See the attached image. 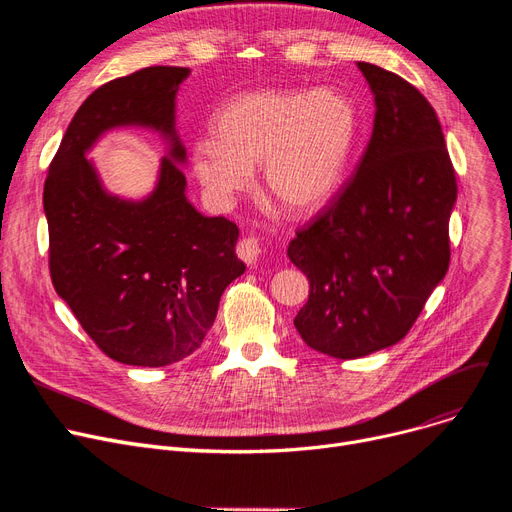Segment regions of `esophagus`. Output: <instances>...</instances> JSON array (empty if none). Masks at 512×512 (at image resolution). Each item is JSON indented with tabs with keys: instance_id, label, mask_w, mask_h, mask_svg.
Returning <instances> with one entry per match:
<instances>
[{
	"instance_id": "obj_1",
	"label": "esophagus",
	"mask_w": 512,
	"mask_h": 512,
	"mask_svg": "<svg viewBox=\"0 0 512 512\" xmlns=\"http://www.w3.org/2000/svg\"><path fill=\"white\" fill-rule=\"evenodd\" d=\"M236 253H238V257L245 261L247 265H255L257 263V259H259V255H261V245H259V240L255 238V236H247V238H242L238 245H236Z\"/></svg>"
}]
</instances>
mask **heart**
I'll use <instances>...</instances> for the list:
<instances>
[{
    "label": "heart",
    "instance_id": "heart-1",
    "mask_svg": "<svg viewBox=\"0 0 512 512\" xmlns=\"http://www.w3.org/2000/svg\"><path fill=\"white\" fill-rule=\"evenodd\" d=\"M215 139H199L191 164L205 193L228 205L263 182L290 213L324 207L342 182L357 137V110L330 89H263L230 99L213 118Z\"/></svg>",
    "mask_w": 512,
    "mask_h": 512
}]
</instances>
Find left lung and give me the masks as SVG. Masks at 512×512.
Here are the masks:
<instances>
[{
    "label": "left lung",
    "mask_w": 512,
    "mask_h": 512,
    "mask_svg": "<svg viewBox=\"0 0 512 512\" xmlns=\"http://www.w3.org/2000/svg\"><path fill=\"white\" fill-rule=\"evenodd\" d=\"M375 99L357 174L290 240L309 278L294 317L307 346L359 359L407 336L450 263L456 176L440 120L405 78L357 64Z\"/></svg>",
    "instance_id": "1"
}]
</instances>
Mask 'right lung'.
Masks as SVG:
<instances>
[{
  "label": "right lung",
  "mask_w": 512,
  "mask_h": 512,
  "mask_svg": "<svg viewBox=\"0 0 512 512\" xmlns=\"http://www.w3.org/2000/svg\"><path fill=\"white\" fill-rule=\"evenodd\" d=\"M188 74L151 66L93 91L45 178L53 288L101 351L124 365L164 367L193 355L226 286L245 272L236 224L205 218L184 193L178 164L186 151L174 110ZM118 125L153 127L171 141L158 186L143 202L107 194L86 159L100 134Z\"/></svg>",
  "instance_id": "obj_1"
}]
</instances>
